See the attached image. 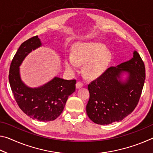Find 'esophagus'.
I'll list each match as a JSON object with an SVG mask.
<instances>
[{"label":"esophagus","instance_id":"esophagus-1","mask_svg":"<svg viewBox=\"0 0 153 153\" xmlns=\"http://www.w3.org/2000/svg\"><path fill=\"white\" fill-rule=\"evenodd\" d=\"M83 85H84V84H83V83L82 82H79V81L77 82L76 88H82L83 86Z\"/></svg>","mask_w":153,"mask_h":153}]
</instances>
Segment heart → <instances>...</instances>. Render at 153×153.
<instances>
[{
  "mask_svg": "<svg viewBox=\"0 0 153 153\" xmlns=\"http://www.w3.org/2000/svg\"><path fill=\"white\" fill-rule=\"evenodd\" d=\"M110 59V53L102 44H80L74 48L73 56L66 58L65 63L70 71L76 70L78 65L85 64V76L88 78H97L105 71Z\"/></svg>",
  "mask_w": 153,
  "mask_h": 153,
  "instance_id": "b5f03b06",
  "label": "heart"
}]
</instances>
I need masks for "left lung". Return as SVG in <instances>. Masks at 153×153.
<instances>
[{
  "mask_svg": "<svg viewBox=\"0 0 153 153\" xmlns=\"http://www.w3.org/2000/svg\"><path fill=\"white\" fill-rule=\"evenodd\" d=\"M129 74L128 80L118 79L122 72ZM145 66L140 56L134 51L128 61L110 67L88 86L90 98L86 113L93 122L108 125L120 121L135 109L144 84Z\"/></svg>",
  "mask_w": 153,
  "mask_h": 153,
  "instance_id": "left-lung-1",
  "label": "left lung"
}]
</instances>
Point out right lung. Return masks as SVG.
Masks as SVG:
<instances>
[{
	"mask_svg": "<svg viewBox=\"0 0 153 153\" xmlns=\"http://www.w3.org/2000/svg\"><path fill=\"white\" fill-rule=\"evenodd\" d=\"M41 46L38 36L23 42L11 61L9 80L15 101L23 112L39 121H53L57 118L65 105L69 96L76 90V79L65 80L55 77L38 88H30L22 82L19 67L32 50Z\"/></svg>",
	"mask_w": 153,
	"mask_h": 153,
	"instance_id": "add662e5",
	"label": "right lung"
}]
</instances>
